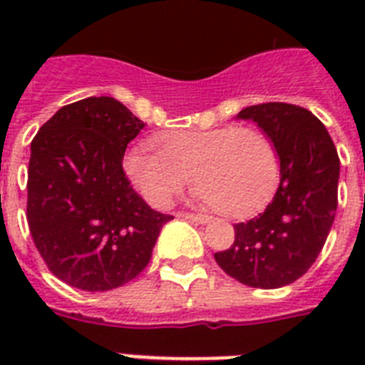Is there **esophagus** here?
I'll list each match as a JSON object with an SVG mask.
<instances>
[{
    "label": "esophagus",
    "mask_w": 365,
    "mask_h": 365,
    "mask_svg": "<svg viewBox=\"0 0 365 365\" xmlns=\"http://www.w3.org/2000/svg\"><path fill=\"white\" fill-rule=\"evenodd\" d=\"M180 216L185 217V220H189V222L200 223V225H205V223L210 222V217H208V216H199V214H180Z\"/></svg>",
    "instance_id": "34e87169"
}]
</instances>
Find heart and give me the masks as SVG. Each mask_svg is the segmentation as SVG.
Here are the masks:
<instances>
[{
  "label": "heart",
  "mask_w": 365,
  "mask_h": 365,
  "mask_svg": "<svg viewBox=\"0 0 365 365\" xmlns=\"http://www.w3.org/2000/svg\"><path fill=\"white\" fill-rule=\"evenodd\" d=\"M159 153L130 149L125 172L149 205L165 208L191 183L223 216L246 217L269 202L280 174L277 145L257 128L176 130L157 140Z\"/></svg>",
  "instance_id": "1"
}]
</instances>
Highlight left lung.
<instances>
[{
    "label": "left lung",
    "mask_w": 365,
    "mask_h": 365,
    "mask_svg": "<svg viewBox=\"0 0 365 365\" xmlns=\"http://www.w3.org/2000/svg\"><path fill=\"white\" fill-rule=\"evenodd\" d=\"M237 119L254 121L277 145L280 182L259 216L235 225V242L214 254L229 277L252 288H282L317 261L337 210L339 155L320 119L299 106H250Z\"/></svg>",
    "instance_id": "8db88e82"
}]
</instances>
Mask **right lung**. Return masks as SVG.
Here are the masks:
<instances>
[{
    "label": "right lung",
    "mask_w": 365,
    "mask_h": 365,
    "mask_svg": "<svg viewBox=\"0 0 365 365\" xmlns=\"http://www.w3.org/2000/svg\"><path fill=\"white\" fill-rule=\"evenodd\" d=\"M121 102L91 96L60 108L31 140L26 217L54 277L108 292L148 267L172 216L132 189L123 157L143 128Z\"/></svg>",
    "instance_id": "add662e5"
}]
</instances>
